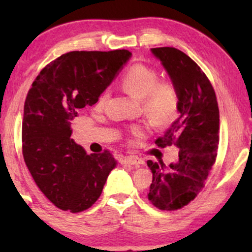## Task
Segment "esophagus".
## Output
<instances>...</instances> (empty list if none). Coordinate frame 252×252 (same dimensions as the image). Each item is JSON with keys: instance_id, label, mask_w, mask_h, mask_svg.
<instances>
[{"instance_id": "obj_1", "label": "esophagus", "mask_w": 252, "mask_h": 252, "mask_svg": "<svg viewBox=\"0 0 252 252\" xmlns=\"http://www.w3.org/2000/svg\"><path fill=\"white\" fill-rule=\"evenodd\" d=\"M123 165H135V166H140L141 164H143V160L139 157L135 156H127L124 157L122 160Z\"/></svg>"}]
</instances>
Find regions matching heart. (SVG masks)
I'll return each instance as SVG.
<instances>
[{
	"label": "heart",
	"mask_w": 252,
	"mask_h": 252,
	"mask_svg": "<svg viewBox=\"0 0 252 252\" xmlns=\"http://www.w3.org/2000/svg\"><path fill=\"white\" fill-rule=\"evenodd\" d=\"M120 86L127 94L141 99L142 111L156 126H165L177 118L180 95L177 85L168 79H159L156 68L143 63L133 64L120 79ZM109 94L103 92L95 102V109L103 110ZM149 124H135L128 128L132 142L144 139Z\"/></svg>",
	"instance_id": "1"
}]
</instances>
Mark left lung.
I'll list each match as a JSON object with an SVG mask.
<instances>
[{"mask_svg":"<svg viewBox=\"0 0 252 252\" xmlns=\"http://www.w3.org/2000/svg\"><path fill=\"white\" fill-rule=\"evenodd\" d=\"M151 51L177 85L180 117L156 140L159 148L177 147L179 160L168 166L163 161H147L153 172L148 199L159 210L174 211L198 195L216 163L219 108L211 82L190 57L173 47L153 48Z\"/></svg>","mask_w":252,"mask_h":252,"instance_id":"1","label":"left lung"}]
</instances>
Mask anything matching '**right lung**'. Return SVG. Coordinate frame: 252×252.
Wrapping results in <instances>:
<instances>
[{"instance_id":"obj_1","label":"right lung","mask_w":252,"mask_h":252,"mask_svg":"<svg viewBox=\"0 0 252 252\" xmlns=\"http://www.w3.org/2000/svg\"><path fill=\"white\" fill-rule=\"evenodd\" d=\"M128 50L70 51L46 65L24 105L23 156L43 195L77 213L102 194L117 161L109 150L87 155L71 139V123L96 99L129 60Z\"/></svg>"}]
</instances>
